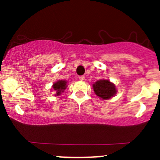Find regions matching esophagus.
<instances>
[{
	"label": "esophagus",
	"instance_id": "esophagus-1",
	"mask_svg": "<svg viewBox=\"0 0 160 160\" xmlns=\"http://www.w3.org/2000/svg\"><path fill=\"white\" fill-rule=\"evenodd\" d=\"M78 79L80 80V81H83V80L85 79V77H84V76H79Z\"/></svg>",
	"mask_w": 160,
	"mask_h": 160
}]
</instances>
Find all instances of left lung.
<instances>
[{
	"label": "left lung",
	"mask_w": 160,
	"mask_h": 160,
	"mask_svg": "<svg viewBox=\"0 0 160 160\" xmlns=\"http://www.w3.org/2000/svg\"><path fill=\"white\" fill-rule=\"evenodd\" d=\"M94 91L98 97L102 100L110 99L117 93L115 85L108 79H100L92 85Z\"/></svg>",
	"instance_id": "obj_1"
}]
</instances>
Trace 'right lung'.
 I'll use <instances>...</instances> for the list:
<instances>
[{
	"instance_id": "obj_1",
	"label": "right lung",
	"mask_w": 160,
	"mask_h": 160,
	"mask_svg": "<svg viewBox=\"0 0 160 160\" xmlns=\"http://www.w3.org/2000/svg\"><path fill=\"white\" fill-rule=\"evenodd\" d=\"M67 87V81L66 80H58L55 82L52 86L51 90L54 92V96H59L62 94L65 91V90Z\"/></svg>"
}]
</instances>
